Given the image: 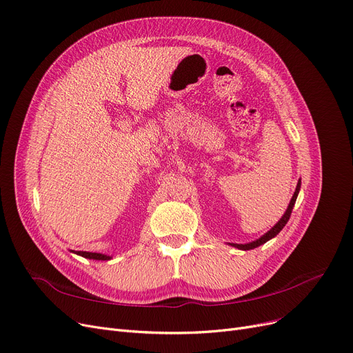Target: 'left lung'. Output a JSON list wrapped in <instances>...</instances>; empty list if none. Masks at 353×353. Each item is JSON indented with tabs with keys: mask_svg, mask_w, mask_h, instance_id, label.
<instances>
[{
	"mask_svg": "<svg viewBox=\"0 0 353 353\" xmlns=\"http://www.w3.org/2000/svg\"><path fill=\"white\" fill-rule=\"evenodd\" d=\"M300 188H301V181H299L297 188H295V191H294V195H292V199H291V201H290V204H288V208H287V211L284 213V216L279 219V221L274 225V228H272L270 232H266L263 236H261L259 239H256L255 242L245 243V245H239V243H230V245H232V246H234V248H237V249H242V250H250V249H255V248H258V246H261V245L266 243L268 241H271L272 237H275L281 230L284 229V225H285V224H287V221L290 220L291 213H292V207H294V204H295V200H297L299 192H300Z\"/></svg>",
	"mask_w": 353,
	"mask_h": 353,
	"instance_id": "obj_1",
	"label": "left lung"
}]
</instances>
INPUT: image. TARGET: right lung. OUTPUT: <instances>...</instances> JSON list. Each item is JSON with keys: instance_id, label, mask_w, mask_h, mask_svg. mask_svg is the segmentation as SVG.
Wrapping results in <instances>:
<instances>
[{"instance_id": "obj_1", "label": "right lung", "mask_w": 353, "mask_h": 353, "mask_svg": "<svg viewBox=\"0 0 353 353\" xmlns=\"http://www.w3.org/2000/svg\"><path fill=\"white\" fill-rule=\"evenodd\" d=\"M75 253H77V255L82 256V258H87V259H95V261H108V259H111V256H108V255H103V253H95V252L78 250Z\"/></svg>"}]
</instances>
